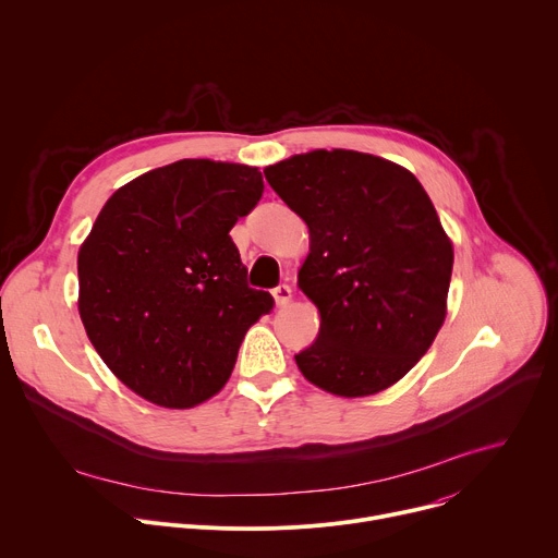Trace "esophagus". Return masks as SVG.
<instances>
[{"instance_id":"1","label":"esophagus","mask_w":558,"mask_h":558,"mask_svg":"<svg viewBox=\"0 0 558 558\" xmlns=\"http://www.w3.org/2000/svg\"><path fill=\"white\" fill-rule=\"evenodd\" d=\"M274 300L278 306H287L291 302V287L289 284H278L274 291H271Z\"/></svg>"}]
</instances>
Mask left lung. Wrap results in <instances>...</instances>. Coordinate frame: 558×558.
<instances>
[{
  "instance_id": "obj_1",
  "label": "left lung",
  "mask_w": 558,
  "mask_h": 558,
  "mask_svg": "<svg viewBox=\"0 0 558 558\" xmlns=\"http://www.w3.org/2000/svg\"><path fill=\"white\" fill-rule=\"evenodd\" d=\"M265 179L311 235L298 287L323 323L298 368L342 397L392 386L441 329L452 274V245L422 183L353 149L298 154Z\"/></svg>"
}]
</instances>
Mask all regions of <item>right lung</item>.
<instances>
[{"label": "right lung", "instance_id": "add662e5", "mask_svg": "<svg viewBox=\"0 0 558 558\" xmlns=\"http://www.w3.org/2000/svg\"><path fill=\"white\" fill-rule=\"evenodd\" d=\"M258 168L185 158L117 190L78 250V315L108 368L147 402L192 409L229 379L274 298L247 284L231 227Z\"/></svg>", "mask_w": 558, "mask_h": 558}]
</instances>
